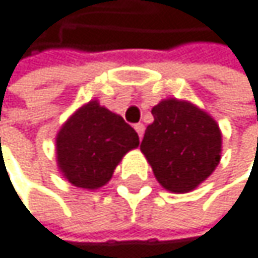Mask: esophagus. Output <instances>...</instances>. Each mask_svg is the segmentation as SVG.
I'll return each instance as SVG.
<instances>
[{
	"mask_svg": "<svg viewBox=\"0 0 258 258\" xmlns=\"http://www.w3.org/2000/svg\"><path fill=\"white\" fill-rule=\"evenodd\" d=\"M135 131H137L138 137H140V138H143V134H144V124H143V123L135 124Z\"/></svg>",
	"mask_w": 258,
	"mask_h": 258,
	"instance_id": "34e87169",
	"label": "esophagus"
}]
</instances>
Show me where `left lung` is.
I'll list each match as a JSON object with an SVG mask.
<instances>
[{
    "mask_svg": "<svg viewBox=\"0 0 258 258\" xmlns=\"http://www.w3.org/2000/svg\"><path fill=\"white\" fill-rule=\"evenodd\" d=\"M141 152L155 178L173 193H187L205 181L220 159L217 123L191 103L169 99L152 109Z\"/></svg>",
    "mask_w": 258,
    "mask_h": 258,
    "instance_id": "obj_1",
    "label": "left lung"
}]
</instances>
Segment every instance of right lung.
I'll return each mask as SVG.
<instances>
[{
  "mask_svg": "<svg viewBox=\"0 0 258 258\" xmlns=\"http://www.w3.org/2000/svg\"><path fill=\"white\" fill-rule=\"evenodd\" d=\"M138 144V134L123 117L89 102L57 134V163L73 185L99 188L111 179L123 155Z\"/></svg>",
  "mask_w": 258,
  "mask_h": 258,
  "instance_id": "1",
  "label": "right lung"
}]
</instances>
